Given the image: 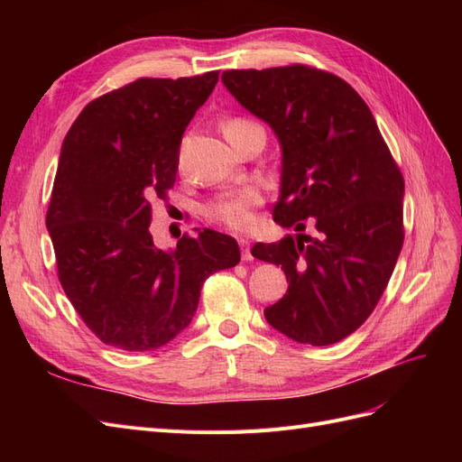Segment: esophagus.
I'll use <instances>...</instances> for the list:
<instances>
[{"label": "esophagus", "instance_id": "1", "mask_svg": "<svg viewBox=\"0 0 462 462\" xmlns=\"http://www.w3.org/2000/svg\"><path fill=\"white\" fill-rule=\"evenodd\" d=\"M236 241H239V245H241V248H243V260H245V262L253 260V253H250V243H248L246 236H239V239H236Z\"/></svg>", "mask_w": 462, "mask_h": 462}]
</instances>
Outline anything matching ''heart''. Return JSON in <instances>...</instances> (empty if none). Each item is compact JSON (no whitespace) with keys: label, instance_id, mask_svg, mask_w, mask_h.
I'll use <instances>...</instances> for the list:
<instances>
[{"label":"heart","instance_id":"1","mask_svg":"<svg viewBox=\"0 0 462 462\" xmlns=\"http://www.w3.org/2000/svg\"><path fill=\"white\" fill-rule=\"evenodd\" d=\"M258 125L246 117H227L221 123V131L227 136V141L245 134L250 129H256ZM263 202V194L258 187H243L235 192L221 194V197L209 200L204 208V216L219 223V226L233 231H248L256 226L254 208Z\"/></svg>","mask_w":462,"mask_h":462}]
</instances>
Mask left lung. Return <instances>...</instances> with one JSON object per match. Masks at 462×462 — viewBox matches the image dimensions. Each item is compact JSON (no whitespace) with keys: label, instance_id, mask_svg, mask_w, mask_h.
Here are the masks:
<instances>
[{"label":"left lung","instance_id":"left-lung-1","mask_svg":"<svg viewBox=\"0 0 462 462\" xmlns=\"http://www.w3.org/2000/svg\"><path fill=\"white\" fill-rule=\"evenodd\" d=\"M221 80L277 134L283 165L273 219L299 231L253 246L289 282L263 316L297 343H337L368 319L395 270L404 241L399 165L366 102L337 75L295 63L231 69ZM309 225L314 236L301 233Z\"/></svg>","mask_w":462,"mask_h":462}]
</instances>
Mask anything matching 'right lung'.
<instances>
[{
    "instance_id": "right-lung-1",
    "label": "right lung",
    "mask_w": 462,
    "mask_h": 462,
    "mask_svg": "<svg viewBox=\"0 0 462 462\" xmlns=\"http://www.w3.org/2000/svg\"><path fill=\"white\" fill-rule=\"evenodd\" d=\"M219 71L138 79L92 100L69 129L46 214L65 295L102 343L153 351L175 339L199 309L206 279L233 268L229 235H183L153 245L150 202L165 200L187 125Z\"/></svg>"
}]
</instances>
